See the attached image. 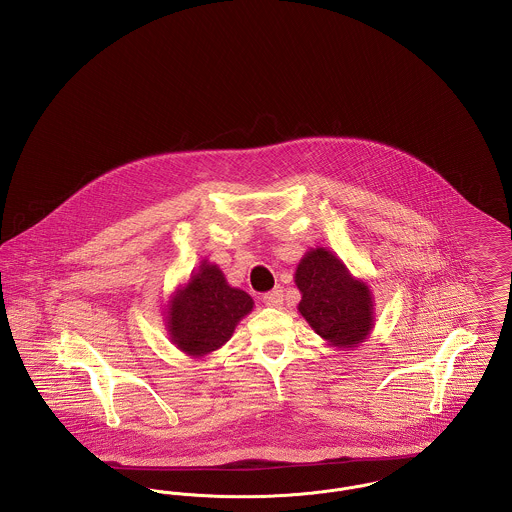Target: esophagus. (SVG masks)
Instances as JSON below:
<instances>
[{"instance_id": "1", "label": "esophagus", "mask_w": 512, "mask_h": 512, "mask_svg": "<svg viewBox=\"0 0 512 512\" xmlns=\"http://www.w3.org/2000/svg\"><path fill=\"white\" fill-rule=\"evenodd\" d=\"M263 301H265V305H269V307H280L282 301H284V290H282L280 286H276L271 292L263 294Z\"/></svg>"}]
</instances>
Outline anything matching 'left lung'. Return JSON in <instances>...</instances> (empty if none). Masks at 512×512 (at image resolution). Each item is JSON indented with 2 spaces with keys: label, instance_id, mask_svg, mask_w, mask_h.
<instances>
[{
  "label": "left lung",
  "instance_id": "1",
  "mask_svg": "<svg viewBox=\"0 0 512 512\" xmlns=\"http://www.w3.org/2000/svg\"><path fill=\"white\" fill-rule=\"evenodd\" d=\"M300 313L313 331L334 346L352 348L371 331L373 301L369 288L352 278L331 251H309L296 271Z\"/></svg>",
  "mask_w": 512,
  "mask_h": 512
}]
</instances>
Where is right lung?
Returning a JSON list of instances; mask_svg holds the SVG:
<instances>
[{"label": "right lung", "instance_id": "right-lung-1", "mask_svg": "<svg viewBox=\"0 0 512 512\" xmlns=\"http://www.w3.org/2000/svg\"><path fill=\"white\" fill-rule=\"evenodd\" d=\"M251 309L253 300L243 290L228 286L218 267L203 263L170 303L168 327L180 350L203 356L226 344Z\"/></svg>", "mask_w": 512, "mask_h": 512}]
</instances>
